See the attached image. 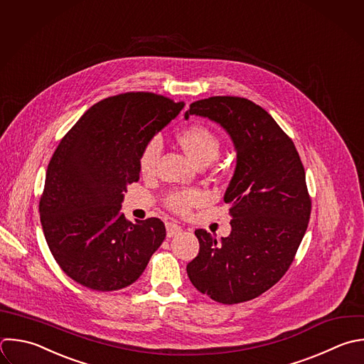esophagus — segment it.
Listing matches in <instances>:
<instances>
[{
	"label": "esophagus",
	"mask_w": 364,
	"mask_h": 364,
	"mask_svg": "<svg viewBox=\"0 0 364 364\" xmlns=\"http://www.w3.org/2000/svg\"><path fill=\"white\" fill-rule=\"evenodd\" d=\"M182 232V228L179 225H176L175 222H168L166 223V236L168 237H173L176 235H179Z\"/></svg>",
	"instance_id": "1"
}]
</instances>
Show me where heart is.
<instances>
[{
	"label": "heart",
	"instance_id": "obj_1",
	"mask_svg": "<svg viewBox=\"0 0 364 364\" xmlns=\"http://www.w3.org/2000/svg\"><path fill=\"white\" fill-rule=\"evenodd\" d=\"M176 141L179 146L183 149L186 156L196 165H209L215 161L220 151V139L219 136L208 127L202 124H193L183 129H181L176 135ZM161 142L158 139H152L144 148L139 158V169L144 176H151L155 173L156 164L161 156ZM203 202V196L196 191H185L175 192L169 195L166 203L171 209L185 213L191 208L198 206Z\"/></svg>",
	"mask_w": 364,
	"mask_h": 364
}]
</instances>
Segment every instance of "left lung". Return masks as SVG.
I'll return each instance as SVG.
<instances>
[{
  "label": "left lung",
  "instance_id": "obj_1",
  "mask_svg": "<svg viewBox=\"0 0 364 364\" xmlns=\"http://www.w3.org/2000/svg\"><path fill=\"white\" fill-rule=\"evenodd\" d=\"M191 115L218 124L230 138L236 166L223 200L230 233L218 239L196 229L198 256L186 264L192 284L223 304L257 297L289 269L306 233L310 198L291 139L263 108L237 97L191 104Z\"/></svg>",
  "mask_w": 364,
  "mask_h": 364
}]
</instances>
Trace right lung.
<instances>
[{
    "mask_svg": "<svg viewBox=\"0 0 364 364\" xmlns=\"http://www.w3.org/2000/svg\"><path fill=\"white\" fill-rule=\"evenodd\" d=\"M185 104L129 92L91 107L63 138L46 175L41 225L60 267L100 291L132 284L166 236L158 218L129 222L124 192L139 181L144 148Z\"/></svg>",
    "mask_w": 364,
    "mask_h": 364,
    "instance_id": "add662e5",
    "label": "right lung"
}]
</instances>
